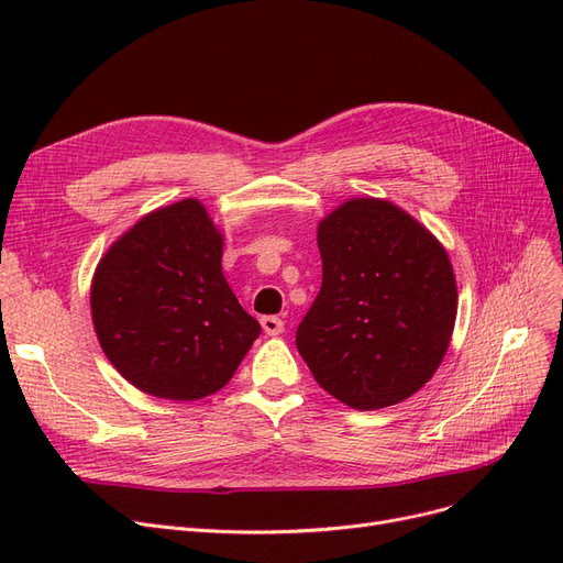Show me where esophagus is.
<instances>
[{"mask_svg": "<svg viewBox=\"0 0 563 563\" xmlns=\"http://www.w3.org/2000/svg\"><path fill=\"white\" fill-rule=\"evenodd\" d=\"M261 323H263V331L267 335H279L284 331V321L279 317H263Z\"/></svg>", "mask_w": 563, "mask_h": 563, "instance_id": "obj_1", "label": "esophagus"}]
</instances>
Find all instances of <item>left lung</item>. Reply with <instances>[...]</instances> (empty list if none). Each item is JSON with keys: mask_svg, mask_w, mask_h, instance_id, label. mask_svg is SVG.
Listing matches in <instances>:
<instances>
[{"mask_svg": "<svg viewBox=\"0 0 563 563\" xmlns=\"http://www.w3.org/2000/svg\"><path fill=\"white\" fill-rule=\"evenodd\" d=\"M321 288L296 331L314 380L356 411L399 404L449 350L457 291L449 255L395 203L352 199L319 223Z\"/></svg>", "mask_w": 563, "mask_h": 563, "instance_id": "8db88e82", "label": "left lung"}]
</instances>
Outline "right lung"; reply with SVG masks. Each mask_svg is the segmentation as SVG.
<instances>
[{"label": "right lung", "instance_id": "obj_1", "mask_svg": "<svg viewBox=\"0 0 563 563\" xmlns=\"http://www.w3.org/2000/svg\"><path fill=\"white\" fill-rule=\"evenodd\" d=\"M223 236L197 199L139 220L98 263L91 314L106 356L139 389L195 401L225 387L261 335L223 277Z\"/></svg>", "mask_w": 563, "mask_h": 563}]
</instances>
